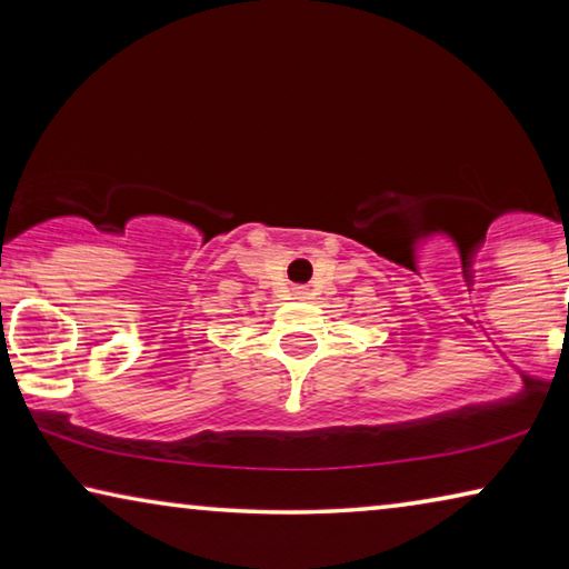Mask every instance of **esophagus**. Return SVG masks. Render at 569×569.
<instances>
[{
    "instance_id": "1",
    "label": "esophagus",
    "mask_w": 569,
    "mask_h": 569,
    "mask_svg": "<svg viewBox=\"0 0 569 569\" xmlns=\"http://www.w3.org/2000/svg\"><path fill=\"white\" fill-rule=\"evenodd\" d=\"M293 296L298 298V301H306V298H308V288H296V291H293Z\"/></svg>"
}]
</instances>
